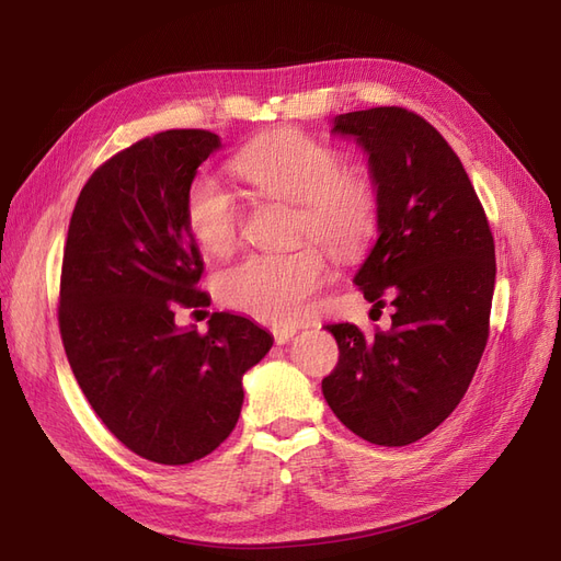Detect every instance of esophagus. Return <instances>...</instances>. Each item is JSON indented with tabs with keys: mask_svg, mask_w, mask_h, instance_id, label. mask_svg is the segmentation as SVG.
<instances>
[{
	"mask_svg": "<svg viewBox=\"0 0 561 561\" xmlns=\"http://www.w3.org/2000/svg\"><path fill=\"white\" fill-rule=\"evenodd\" d=\"M297 334V328H274V339H276V344H287L290 342V339Z\"/></svg>",
	"mask_w": 561,
	"mask_h": 561,
	"instance_id": "obj_1",
	"label": "esophagus"
}]
</instances>
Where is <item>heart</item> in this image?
I'll return each mask as SVG.
<instances>
[{"label": "heart", "instance_id": "b5f03b06", "mask_svg": "<svg viewBox=\"0 0 561 561\" xmlns=\"http://www.w3.org/2000/svg\"><path fill=\"white\" fill-rule=\"evenodd\" d=\"M233 173L254 194L295 203V239L313 236L339 260H355L379 229L381 194L365 163H342V151L297 128L260 135L233 159ZM184 225L210 254H227L241 233V206L215 178H196L184 194ZM330 278L316 243L290 252H257L222 268L215 293L225 307L264 322H299Z\"/></svg>", "mask_w": 561, "mask_h": 561}]
</instances>
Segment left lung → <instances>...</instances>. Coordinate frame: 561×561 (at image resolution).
<instances>
[{
  "mask_svg": "<svg viewBox=\"0 0 561 561\" xmlns=\"http://www.w3.org/2000/svg\"><path fill=\"white\" fill-rule=\"evenodd\" d=\"M334 133L369 154L381 194L379 239L355 274L393 325L371 336L325 325L339 363L322 396L348 431L404 447L435 431L461 402L489 339L494 236L461 159L426 118L404 107L339 114Z\"/></svg>",
  "mask_w": 561,
  "mask_h": 561,
  "instance_id": "1",
  "label": "left lung"
}]
</instances>
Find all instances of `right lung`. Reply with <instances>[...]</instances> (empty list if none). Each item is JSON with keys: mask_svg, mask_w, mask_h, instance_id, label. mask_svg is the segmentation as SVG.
I'll return each instance as SVG.
<instances>
[{"mask_svg": "<svg viewBox=\"0 0 561 561\" xmlns=\"http://www.w3.org/2000/svg\"><path fill=\"white\" fill-rule=\"evenodd\" d=\"M217 147L210 130L175 128L118 151L83 184L62 250L58 325L77 383L118 443L163 466L225 443L243 375L274 344L227 311L206 334L175 325V307H210L184 194Z\"/></svg>", "mask_w": 561, "mask_h": 561, "instance_id": "add662e5", "label": "right lung"}]
</instances>
